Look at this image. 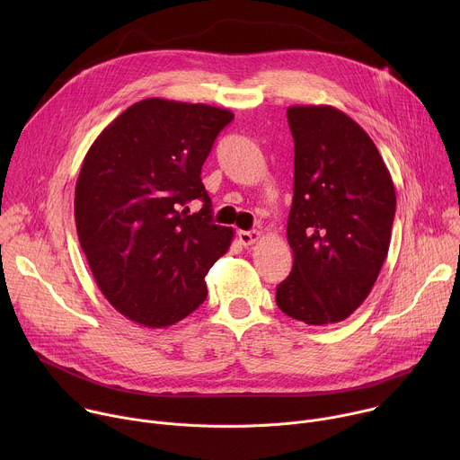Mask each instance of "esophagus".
Listing matches in <instances>:
<instances>
[{"instance_id": "esophagus-1", "label": "esophagus", "mask_w": 460, "mask_h": 460, "mask_svg": "<svg viewBox=\"0 0 460 460\" xmlns=\"http://www.w3.org/2000/svg\"><path fill=\"white\" fill-rule=\"evenodd\" d=\"M260 233L258 231H238V240H240V243L243 245V247H249V245H252L254 242H258L260 240Z\"/></svg>"}]
</instances>
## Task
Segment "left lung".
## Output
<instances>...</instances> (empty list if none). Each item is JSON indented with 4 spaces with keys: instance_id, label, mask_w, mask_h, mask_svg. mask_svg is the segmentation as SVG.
Instances as JSON below:
<instances>
[{
    "instance_id": "8db88e82",
    "label": "left lung",
    "mask_w": 460,
    "mask_h": 460,
    "mask_svg": "<svg viewBox=\"0 0 460 460\" xmlns=\"http://www.w3.org/2000/svg\"><path fill=\"white\" fill-rule=\"evenodd\" d=\"M295 142L288 242L293 270L277 305L309 325L348 318L387 256L397 196L366 130L332 105L288 109Z\"/></svg>"
}]
</instances>
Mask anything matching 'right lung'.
<instances>
[{
    "label": "right lung",
    "mask_w": 460,
    "mask_h": 460,
    "mask_svg": "<svg viewBox=\"0 0 460 460\" xmlns=\"http://www.w3.org/2000/svg\"><path fill=\"white\" fill-rule=\"evenodd\" d=\"M233 118L213 105L147 98L91 146L76 181L78 238L100 291L128 320L167 327L206 300L204 279L233 229L213 224L200 174ZM196 198L205 202L199 214L181 211Z\"/></svg>",
    "instance_id": "obj_1"
}]
</instances>
